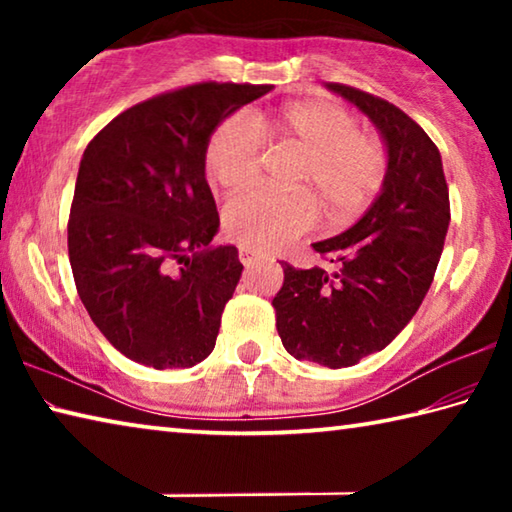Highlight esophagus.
<instances>
[{
  "instance_id": "esophagus-1",
  "label": "esophagus",
  "mask_w": 512,
  "mask_h": 512,
  "mask_svg": "<svg viewBox=\"0 0 512 512\" xmlns=\"http://www.w3.org/2000/svg\"><path fill=\"white\" fill-rule=\"evenodd\" d=\"M239 259H241V264H244L246 268L255 266L259 262V257L253 253V250H248V248H239Z\"/></svg>"
}]
</instances>
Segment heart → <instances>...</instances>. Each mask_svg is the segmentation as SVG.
Returning <instances> with one entry per match:
<instances>
[{
    "label": "heart",
    "mask_w": 512,
    "mask_h": 512,
    "mask_svg": "<svg viewBox=\"0 0 512 512\" xmlns=\"http://www.w3.org/2000/svg\"><path fill=\"white\" fill-rule=\"evenodd\" d=\"M264 142L302 155L293 187L305 189L334 223L357 219L384 183V146L359 133V121L348 110L320 99L225 119L205 149L210 183L228 194L248 187L257 176ZM309 196L241 194L223 210L225 235L257 253L282 250L314 223Z\"/></svg>",
    "instance_id": "obj_1"
}]
</instances>
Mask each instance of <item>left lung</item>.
Wrapping results in <instances>:
<instances>
[{
    "label": "left lung",
    "mask_w": 512,
    "mask_h": 512,
    "mask_svg": "<svg viewBox=\"0 0 512 512\" xmlns=\"http://www.w3.org/2000/svg\"><path fill=\"white\" fill-rule=\"evenodd\" d=\"M325 88L375 124L386 146V176L357 223L314 244L334 271L284 262L273 307L291 357L348 368L384 350L422 305L445 246L449 192L436 144L409 115L350 85Z\"/></svg>",
    "instance_id": "1"
}]
</instances>
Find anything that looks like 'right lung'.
<instances>
[{"instance_id": "right-lung-1", "label": "right lung", "mask_w": 512, "mask_h": 512, "mask_svg": "<svg viewBox=\"0 0 512 512\" xmlns=\"http://www.w3.org/2000/svg\"><path fill=\"white\" fill-rule=\"evenodd\" d=\"M271 85L198 83L115 117L76 176L67 248L92 323L155 370L210 357L225 302L244 271L235 246L210 241L219 212L205 149L225 119Z\"/></svg>"}]
</instances>
